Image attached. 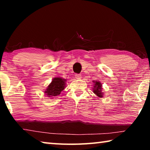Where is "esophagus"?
<instances>
[{"mask_svg": "<svg viewBox=\"0 0 150 150\" xmlns=\"http://www.w3.org/2000/svg\"><path fill=\"white\" fill-rule=\"evenodd\" d=\"M75 78L77 79H80L81 78V74H75Z\"/></svg>", "mask_w": 150, "mask_h": 150, "instance_id": "esophagus-1", "label": "esophagus"}]
</instances>
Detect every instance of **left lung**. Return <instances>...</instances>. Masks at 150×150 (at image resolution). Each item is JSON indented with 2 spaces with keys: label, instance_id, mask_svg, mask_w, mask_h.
Listing matches in <instances>:
<instances>
[{
  "label": "left lung",
  "instance_id": "left-lung-1",
  "mask_svg": "<svg viewBox=\"0 0 150 150\" xmlns=\"http://www.w3.org/2000/svg\"><path fill=\"white\" fill-rule=\"evenodd\" d=\"M101 86H102V85H101V83L100 82H98V81H96L95 83V86H94V88H93L94 93L97 95L98 96H99V97H102L103 96V92L102 91H101L102 90V87H101Z\"/></svg>",
  "mask_w": 150,
  "mask_h": 150
}]
</instances>
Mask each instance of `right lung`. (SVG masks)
I'll return each instance as SVG.
<instances>
[{"instance_id": "obj_1", "label": "right lung", "mask_w": 150, "mask_h": 150, "mask_svg": "<svg viewBox=\"0 0 150 150\" xmlns=\"http://www.w3.org/2000/svg\"><path fill=\"white\" fill-rule=\"evenodd\" d=\"M65 82V79H63L62 78H54L52 82L48 86L46 91H45V93H46L47 95L50 97L57 96L64 89Z\"/></svg>"}]
</instances>
